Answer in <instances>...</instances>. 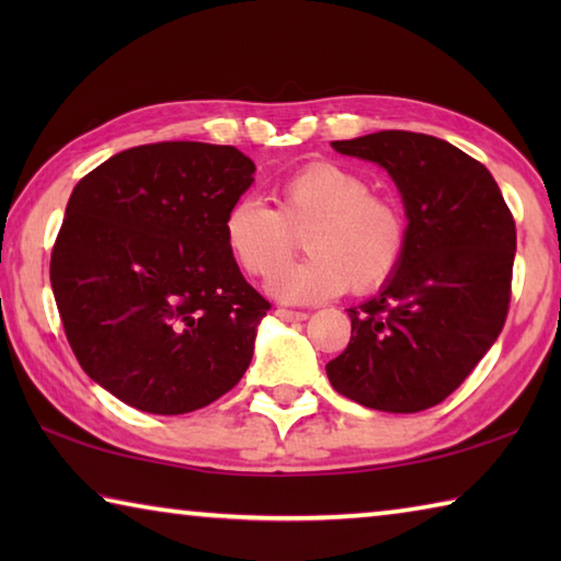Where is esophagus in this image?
Segmentation results:
<instances>
[{
	"label": "esophagus",
	"instance_id": "34e87169",
	"mask_svg": "<svg viewBox=\"0 0 561 561\" xmlns=\"http://www.w3.org/2000/svg\"><path fill=\"white\" fill-rule=\"evenodd\" d=\"M274 314H277L282 321H304V319H307L309 314H307V311H297V309H277V311H274Z\"/></svg>",
	"mask_w": 561,
	"mask_h": 561
}]
</instances>
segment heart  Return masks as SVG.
<instances>
[{
	"mask_svg": "<svg viewBox=\"0 0 561 561\" xmlns=\"http://www.w3.org/2000/svg\"><path fill=\"white\" fill-rule=\"evenodd\" d=\"M277 207L242 197L225 215L227 252L252 277L274 279L270 289L289 301H317L344 289L378 291L401 270L408 217L391 195L374 193L371 180L346 165L309 163L277 185ZM304 236L312 257L280 267ZM283 272L279 273L278 270Z\"/></svg>",
	"mask_w": 561,
	"mask_h": 561,
	"instance_id": "1",
	"label": "heart"
}]
</instances>
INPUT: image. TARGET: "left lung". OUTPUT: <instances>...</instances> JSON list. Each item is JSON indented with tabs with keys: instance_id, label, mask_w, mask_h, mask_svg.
Returning <instances> with one entry per match:
<instances>
[{
	"instance_id": "8db88e82",
	"label": "left lung",
	"mask_w": 561,
	"mask_h": 561,
	"mask_svg": "<svg viewBox=\"0 0 561 561\" xmlns=\"http://www.w3.org/2000/svg\"><path fill=\"white\" fill-rule=\"evenodd\" d=\"M331 146L391 173L408 250L393 279L348 309L351 341L327 364L329 381L376 411H425L472 374L505 327L515 217L490 170L440 138L378 130Z\"/></svg>"
}]
</instances>
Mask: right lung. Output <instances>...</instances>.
Wrapping results in <instances>:
<instances>
[{
  "label": "right lung",
  "mask_w": 561,
  "mask_h": 561,
  "mask_svg": "<svg viewBox=\"0 0 561 561\" xmlns=\"http://www.w3.org/2000/svg\"><path fill=\"white\" fill-rule=\"evenodd\" d=\"M234 146L128 148L79 180L51 289L83 371L138 411L190 413L240 383L272 304L244 282L222 222L252 185Z\"/></svg>",
  "instance_id": "1"
}]
</instances>
